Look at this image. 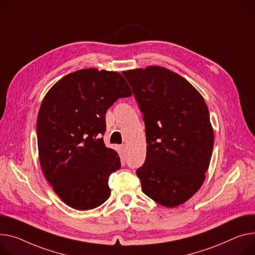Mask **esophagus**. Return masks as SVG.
Segmentation results:
<instances>
[{
	"label": "esophagus",
	"instance_id": "34e87169",
	"mask_svg": "<svg viewBox=\"0 0 255 255\" xmlns=\"http://www.w3.org/2000/svg\"><path fill=\"white\" fill-rule=\"evenodd\" d=\"M121 147H122V149H125V148H126V146H125V145H124V144H123V145H122V146H121Z\"/></svg>",
	"mask_w": 255,
	"mask_h": 255
}]
</instances>
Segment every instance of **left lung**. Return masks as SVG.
Masks as SVG:
<instances>
[{
  "label": "left lung",
  "instance_id": "left-lung-1",
  "mask_svg": "<svg viewBox=\"0 0 255 255\" xmlns=\"http://www.w3.org/2000/svg\"><path fill=\"white\" fill-rule=\"evenodd\" d=\"M145 125L146 157L136 170L142 192L172 208L193 197L205 180L214 143L204 98L165 67L123 72Z\"/></svg>",
  "mask_w": 255,
  "mask_h": 255
}]
</instances>
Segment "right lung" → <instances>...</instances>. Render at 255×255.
<instances>
[{
  "label": "right lung",
  "mask_w": 255,
  "mask_h": 255,
  "mask_svg": "<svg viewBox=\"0 0 255 255\" xmlns=\"http://www.w3.org/2000/svg\"><path fill=\"white\" fill-rule=\"evenodd\" d=\"M131 95L121 74L96 69L66 75L45 95L37 120L40 164L70 207L89 210L109 199V177L121 162L101 137L106 113L116 100Z\"/></svg>",
  "instance_id": "obj_1"
}]
</instances>
